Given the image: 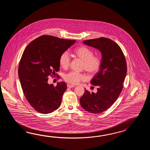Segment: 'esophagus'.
Returning a JSON list of instances; mask_svg holds the SVG:
<instances>
[{
	"instance_id": "esophagus-1",
	"label": "esophagus",
	"mask_w": 150,
	"mask_h": 150,
	"mask_svg": "<svg viewBox=\"0 0 150 150\" xmlns=\"http://www.w3.org/2000/svg\"><path fill=\"white\" fill-rule=\"evenodd\" d=\"M67 87H69V88H72V87H74L75 86L73 85H71V84L68 83V84H67Z\"/></svg>"
}]
</instances>
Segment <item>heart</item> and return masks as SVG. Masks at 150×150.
Returning <instances> with one entry per match:
<instances>
[{"instance_id": "1", "label": "heart", "mask_w": 150, "mask_h": 150, "mask_svg": "<svg viewBox=\"0 0 150 150\" xmlns=\"http://www.w3.org/2000/svg\"><path fill=\"white\" fill-rule=\"evenodd\" d=\"M74 54L77 57L83 61V68L91 74H96L101 65V59L99 56H93L94 52L86 47L76 48ZM59 64L64 69L69 67L70 63V57L67 51L63 52L59 57ZM64 79L67 83L77 84L81 81H85L88 77L85 74L75 71H71L65 74Z\"/></svg>"}]
</instances>
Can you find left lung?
Returning a JSON list of instances; mask_svg holds the SVG:
<instances>
[{"label": "left lung", "instance_id": "left-lung-1", "mask_svg": "<svg viewBox=\"0 0 150 150\" xmlns=\"http://www.w3.org/2000/svg\"><path fill=\"white\" fill-rule=\"evenodd\" d=\"M83 43L97 49L102 54L101 67L91 81L92 85L98 87L97 92L85 89L80 99L85 110L98 114L107 110L118 98L127 74V63L120 46L109 38H100Z\"/></svg>", "mask_w": 150, "mask_h": 150}]
</instances>
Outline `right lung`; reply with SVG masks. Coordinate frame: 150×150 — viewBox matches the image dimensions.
<instances>
[{"label": "right lung", "instance_id": "obj_1", "mask_svg": "<svg viewBox=\"0 0 150 150\" xmlns=\"http://www.w3.org/2000/svg\"><path fill=\"white\" fill-rule=\"evenodd\" d=\"M76 41L42 35L23 51L18 69L20 81L27 101L38 112L51 113L60 107L67 84L61 81L56 87L49 85L48 76L59 70L61 54Z\"/></svg>", "mask_w": 150, "mask_h": 150}]
</instances>
